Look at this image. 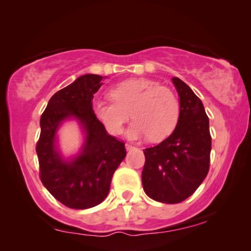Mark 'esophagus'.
I'll return each instance as SVG.
<instances>
[{"mask_svg":"<svg viewBox=\"0 0 251 251\" xmlns=\"http://www.w3.org/2000/svg\"><path fill=\"white\" fill-rule=\"evenodd\" d=\"M125 148H126V150L128 151V150H132V149H134V148H135V147L132 146V144H129V143H126V144H125Z\"/></svg>","mask_w":251,"mask_h":251,"instance_id":"obj_1","label":"esophagus"}]
</instances>
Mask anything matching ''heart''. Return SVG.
<instances>
[{
  "label": "heart",
  "mask_w": 251,
  "mask_h": 251,
  "mask_svg": "<svg viewBox=\"0 0 251 251\" xmlns=\"http://www.w3.org/2000/svg\"><path fill=\"white\" fill-rule=\"evenodd\" d=\"M109 97L112 101H95L93 112L111 134H121L130 116L134 122L127 135L132 140L146 136L151 141L164 140L177 125L181 109L178 99L156 80H124L111 87Z\"/></svg>",
  "instance_id": "b5f03b06"
}]
</instances>
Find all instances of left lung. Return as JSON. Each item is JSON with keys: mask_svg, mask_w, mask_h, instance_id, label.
I'll use <instances>...</instances> for the list:
<instances>
[{"mask_svg": "<svg viewBox=\"0 0 251 251\" xmlns=\"http://www.w3.org/2000/svg\"><path fill=\"white\" fill-rule=\"evenodd\" d=\"M179 118L174 132L157 146L143 150L144 192L164 203H178L193 195L208 174L211 136L202 102L177 77Z\"/></svg>", "mask_w": 251, "mask_h": 251, "instance_id": "left-lung-1", "label": "left lung"}]
</instances>
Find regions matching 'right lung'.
Segmentation results:
<instances>
[{"label": "right lung", "mask_w": 251, "mask_h": 251, "mask_svg": "<svg viewBox=\"0 0 251 251\" xmlns=\"http://www.w3.org/2000/svg\"><path fill=\"white\" fill-rule=\"evenodd\" d=\"M103 77L80 76L50 99L41 117L36 143L40 178L56 200L73 209H87L108 196L112 175L126 156L125 143L109 135L95 117L92 100ZM68 118H76L86 130L82 152L65 162L55 149V133Z\"/></svg>", "instance_id": "add662e5"}]
</instances>
